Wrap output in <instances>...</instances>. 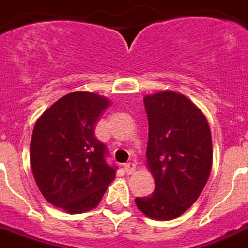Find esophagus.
Returning <instances> with one entry per match:
<instances>
[{
  "label": "esophagus",
  "instance_id": "esophagus-1",
  "mask_svg": "<svg viewBox=\"0 0 248 248\" xmlns=\"http://www.w3.org/2000/svg\"><path fill=\"white\" fill-rule=\"evenodd\" d=\"M124 172H126L127 175H132L133 172L136 171V163L133 162H128L124 166Z\"/></svg>",
  "mask_w": 248,
  "mask_h": 248
}]
</instances>
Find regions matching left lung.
<instances>
[{
  "label": "left lung",
  "instance_id": "obj_1",
  "mask_svg": "<svg viewBox=\"0 0 248 248\" xmlns=\"http://www.w3.org/2000/svg\"><path fill=\"white\" fill-rule=\"evenodd\" d=\"M148 118L147 166L155 191L136 197L137 207L158 221L177 218L195 203L212 167L208 122L184 94L160 91L143 98Z\"/></svg>",
  "mask_w": 248,
  "mask_h": 248
}]
</instances>
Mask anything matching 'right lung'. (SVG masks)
<instances>
[{
	"label": "right lung",
	"instance_id": "right-lung-1",
	"mask_svg": "<svg viewBox=\"0 0 248 248\" xmlns=\"http://www.w3.org/2000/svg\"><path fill=\"white\" fill-rule=\"evenodd\" d=\"M109 106L106 97L76 91L44 112L32 132L30 158L45 199L68 214H82L100 203L116 176L108 151L94 135L96 122Z\"/></svg>",
	"mask_w": 248,
	"mask_h": 248
}]
</instances>
